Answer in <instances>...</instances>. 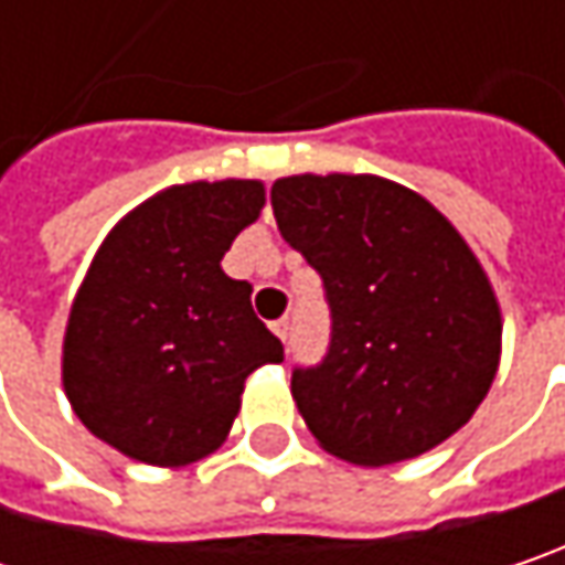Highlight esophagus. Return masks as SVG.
<instances>
[{"instance_id": "34e87169", "label": "esophagus", "mask_w": 565, "mask_h": 565, "mask_svg": "<svg viewBox=\"0 0 565 565\" xmlns=\"http://www.w3.org/2000/svg\"><path fill=\"white\" fill-rule=\"evenodd\" d=\"M273 334L282 343L289 341V321H286V318H282V321H273Z\"/></svg>"}]
</instances>
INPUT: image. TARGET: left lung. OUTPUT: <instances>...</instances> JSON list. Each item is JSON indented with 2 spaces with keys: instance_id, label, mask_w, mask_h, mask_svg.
<instances>
[{
  "instance_id": "obj_1",
  "label": "left lung",
  "mask_w": 565,
  "mask_h": 565,
  "mask_svg": "<svg viewBox=\"0 0 565 565\" xmlns=\"http://www.w3.org/2000/svg\"><path fill=\"white\" fill-rule=\"evenodd\" d=\"M269 202L331 311L324 356L292 370V398L318 444L385 466L460 430L495 380L502 318L457 227L380 177H289Z\"/></svg>"
}]
</instances>
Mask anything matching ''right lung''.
Returning <instances> with one entry per match:
<instances>
[{"label": "right lung", "instance_id": "obj_1", "mask_svg": "<svg viewBox=\"0 0 565 565\" xmlns=\"http://www.w3.org/2000/svg\"><path fill=\"white\" fill-rule=\"evenodd\" d=\"M260 209L257 180L173 185L99 247L70 311L63 388L79 422L125 457L185 466L218 450L244 380L282 360L250 282L222 269Z\"/></svg>", "mask_w": 565, "mask_h": 565}]
</instances>
